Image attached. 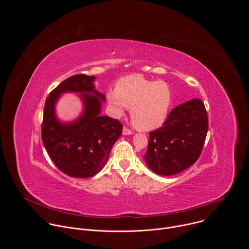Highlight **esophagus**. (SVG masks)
Here are the masks:
<instances>
[{
    "label": "esophagus",
    "mask_w": 249,
    "mask_h": 249,
    "mask_svg": "<svg viewBox=\"0 0 249 249\" xmlns=\"http://www.w3.org/2000/svg\"><path fill=\"white\" fill-rule=\"evenodd\" d=\"M123 135L124 136H127V135H132L133 134V132L130 130V129H128V128H126V127H124L123 128Z\"/></svg>",
    "instance_id": "esophagus-1"
}]
</instances>
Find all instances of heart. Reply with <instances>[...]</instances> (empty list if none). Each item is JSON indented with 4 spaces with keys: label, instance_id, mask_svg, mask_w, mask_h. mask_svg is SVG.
Here are the masks:
<instances>
[{
    "label": "heart",
    "instance_id": "obj_1",
    "mask_svg": "<svg viewBox=\"0 0 249 249\" xmlns=\"http://www.w3.org/2000/svg\"><path fill=\"white\" fill-rule=\"evenodd\" d=\"M106 98L111 112L117 117L131 107L134 125L144 131L160 127L171 105V91L166 83L151 81L141 75L120 79L115 89L106 92Z\"/></svg>",
    "mask_w": 249,
    "mask_h": 249
}]
</instances>
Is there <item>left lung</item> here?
Instances as JSON below:
<instances>
[{
	"label": "left lung",
	"mask_w": 249,
	"mask_h": 249,
	"mask_svg": "<svg viewBox=\"0 0 249 249\" xmlns=\"http://www.w3.org/2000/svg\"><path fill=\"white\" fill-rule=\"evenodd\" d=\"M208 132L203 101L191 99L173 108L162 127L151 132L145 161L155 173L181 172L199 159Z\"/></svg>",
	"instance_id": "1"
}]
</instances>
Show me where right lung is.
I'll list each match as a JSON object with an SVG mask.
<instances>
[{"mask_svg":"<svg viewBox=\"0 0 249 249\" xmlns=\"http://www.w3.org/2000/svg\"><path fill=\"white\" fill-rule=\"evenodd\" d=\"M94 81V76L86 75L66 79L49 93L44 106L43 145L62 172L78 178L91 177L103 168L123 129L117 119L100 115L105 96L95 89ZM67 92L79 94L83 102L81 115L70 123L55 114V104Z\"/></svg>","mask_w":249,"mask_h":249,"instance_id":"1","label":"right lung"}]
</instances>
